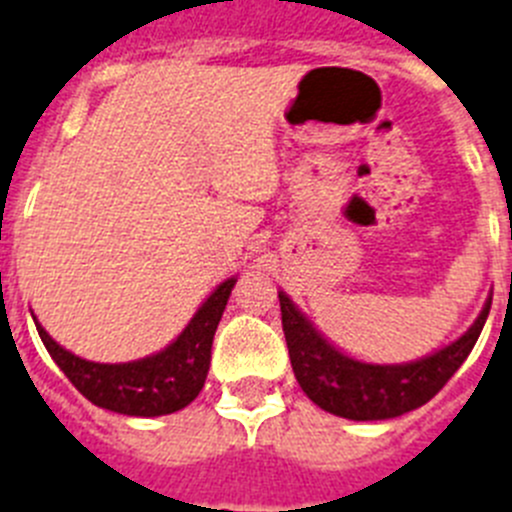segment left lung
Segmentation results:
<instances>
[{"label": "left lung", "instance_id": "8db88e82", "mask_svg": "<svg viewBox=\"0 0 512 512\" xmlns=\"http://www.w3.org/2000/svg\"><path fill=\"white\" fill-rule=\"evenodd\" d=\"M278 299L296 381L317 407L348 420H389L430 402L466 361L492 306L490 296L459 340L425 358L366 363L335 348L286 293L278 291Z\"/></svg>", "mask_w": 512, "mask_h": 512}]
</instances>
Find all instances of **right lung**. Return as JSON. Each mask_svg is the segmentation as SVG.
Here are the masks:
<instances>
[{
	"label": "right lung",
	"instance_id": "add662e5",
	"mask_svg": "<svg viewBox=\"0 0 512 512\" xmlns=\"http://www.w3.org/2000/svg\"><path fill=\"white\" fill-rule=\"evenodd\" d=\"M234 283L237 278H226L213 288L211 296L198 306L188 327L167 348L128 363H95L79 358L71 350L61 348L38 324V319H33L56 366L92 404L131 417L172 415L188 407L206 384L213 335Z\"/></svg>",
	"mask_w": 512,
	"mask_h": 512
}]
</instances>
